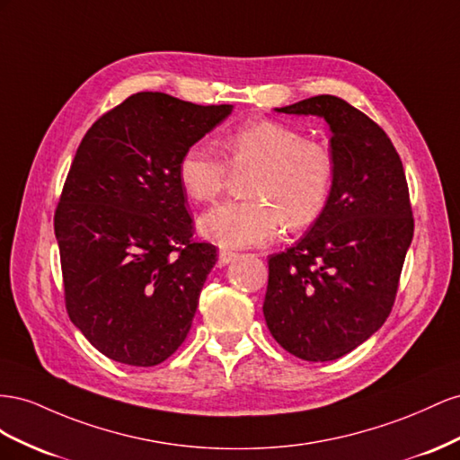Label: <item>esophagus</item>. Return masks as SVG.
<instances>
[{"mask_svg":"<svg viewBox=\"0 0 460 460\" xmlns=\"http://www.w3.org/2000/svg\"><path fill=\"white\" fill-rule=\"evenodd\" d=\"M234 258H237V254H234V252H231V251H221L219 256H217V266H219V268L227 266L229 261H233Z\"/></svg>","mask_w":460,"mask_h":460,"instance_id":"34e87169","label":"esophagus"}]
</instances>
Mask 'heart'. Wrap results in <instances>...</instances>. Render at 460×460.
<instances>
[{
  "label": "heart",
  "mask_w": 460,
  "mask_h": 460,
  "mask_svg": "<svg viewBox=\"0 0 460 460\" xmlns=\"http://www.w3.org/2000/svg\"><path fill=\"white\" fill-rule=\"evenodd\" d=\"M226 152L227 162L199 140L177 164L181 187L196 202L217 199L229 181V167L254 172L246 182L252 200L219 204L200 217L206 239L223 248L256 246L278 237L285 223L303 229L322 216L333 185V157L322 142L291 125L256 121L229 135Z\"/></svg>",
  "instance_id": "heart-1"
}]
</instances>
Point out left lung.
I'll list each match as a JSON object with an SVG mask.
<instances>
[{"mask_svg":"<svg viewBox=\"0 0 460 460\" xmlns=\"http://www.w3.org/2000/svg\"><path fill=\"white\" fill-rule=\"evenodd\" d=\"M275 111L330 125L333 185L303 237L270 256L264 318L287 352L335 360L389 316L414 233L409 187L384 128L345 100L323 94Z\"/></svg>","mask_w":460,"mask_h":460,"instance_id":"8db88e82","label":"left lung"}]
</instances>
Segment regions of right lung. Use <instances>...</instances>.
Returning a JSON list of instances; mask_svg holds the SVG:
<instances>
[{"label": "right lung", "mask_w": 460, "mask_h": 460, "mask_svg": "<svg viewBox=\"0 0 460 460\" xmlns=\"http://www.w3.org/2000/svg\"><path fill=\"white\" fill-rule=\"evenodd\" d=\"M231 111L138 92L76 148L54 217L65 305L115 362L160 364L190 330L217 254L192 239L177 164Z\"/></svg>", "instance_id": "right-lung-1"}]
</instances>
